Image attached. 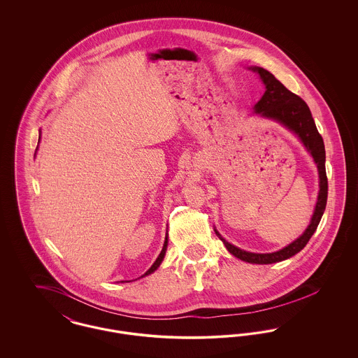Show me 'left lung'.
Here are the masks:
<instances>
[{
  "label": "left lung",
  "mask_w": 358,
  "mask_h": 358,
  "mask_svg": "<svg viewBox=\"0 0 358 358\" xmlns=\"http://www.w3.org/2000/svg\"><path fill=\"white\" fill-rule=\"evenodd\" d=\"M252 69L260 75L263 83L266 85L264 95L254 107L255 113L260 114L262 117L280 122L282 124H285L287 129L299 136L301 141L303 142V145L306 146L307 150L313 155V158L318 166V171H320V187L321 189L318 193V201L315 205V210H314L311 222L301 238L292 241L283 250H280L278 252H273V254L247 252V251H243L238 247L229 244L228 241H225V238H222L220 234L216 231L219 238L225 244L227 250L232 255L236 256L244 262H248V263L271 264V263L286 260L291 256L298 254L301 250H303L322 219L324 208H326V201H327V177H326V169H324V158H326L324 155L326 154H324V139L317 130L315 122L311 117V113H310V108L306 102L301 96L295 95L294 92L287 90L273 76L270 71L260 69V67H254Z\"/></svg>",
  "instance_id": "1"
}]
</instances>
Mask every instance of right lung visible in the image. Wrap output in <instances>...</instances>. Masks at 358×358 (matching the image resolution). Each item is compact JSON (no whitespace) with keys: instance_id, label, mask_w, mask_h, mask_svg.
<instances>
[{"instance_id":"right-lung-1","label":"right lung","mask_w":358,"mask_h":358,"mask_svg":"<svg viewBox=\"0 0 358 358\" xmlns=\"http://www.w3.org/2000/svg\"><path fill=\"white\" fill-rule=\"evenodd\" d=\"M166 247H168V238H165V243H164V248H162V251H161V254L158 255V257L155 259V262L153 263V266L145 273V275H149V273H153L155 271L158 267H159V264H161V262H162V259H164V256H165V252H166ZM145 275H142V276H145Z\"/></svg>"}]
</instances>
